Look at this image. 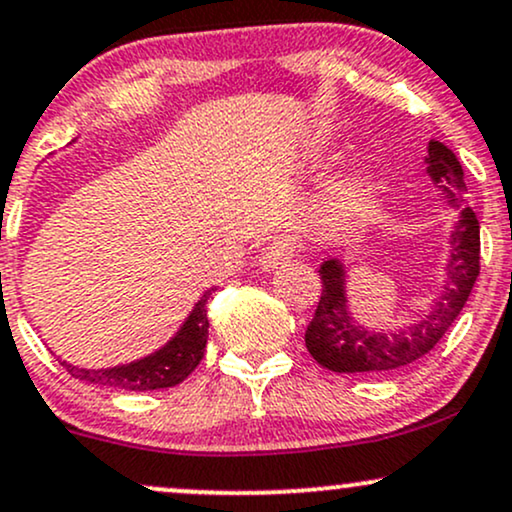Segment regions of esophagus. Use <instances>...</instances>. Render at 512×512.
<instances>
[{"label": "esophagus", "instance_id": "1", "mask_svg": "<svg viewBox=\"0 0 512 512\" xmlns=\"http://www.w3.org/2000/svg\"><path fill=\"white\" fill-rule=\"evenodd\" d=\"M298 252H300V240L298 238L281 236V238L272 240V243H269L267 248H264L262 257H260V267L262 269H269V272H272V269H279L281 264H286L288 260H293V257L298 255Z\"/></svg>", "mask_w": 512, "mask_h": 512}]
</instances>
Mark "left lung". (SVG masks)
Returning a JSON list of instances; mask_svg holds the SVG:
<instances>
[{
  "label": "left lung",
  "mask_w": 512,
  "mask_h": 512,
  "mask_svg": "<svg viewBox=\"0 0 512 512\" xmlns=\"http://www.w3.org/2000/svg\"><path fill=\"white\" fill-rule=\"evenodd\" d=\"M427 162L429 176L441 183L453 205H465L467 188L458 157L439 140H432ZM451 243L453 255L448 262V279L434 307L420 322L410 324L398 334H369L362 326H357L348 317L341 264L334 260L324 262L319 269L322 295H319L315 317L305 331V346L310 355L331 372L346 374L391 372L427 355L451 329L479 276V221L470 207L463 209Z\"/></svg>",
  "instance_id": "left-lung-1"
}]
</instances>
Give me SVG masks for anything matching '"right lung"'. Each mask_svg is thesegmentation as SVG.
<instances>
[{"instance_id":"right-lung-1","label":"right lung","mask_w":512,"mask_h":512,"mask_svg":"<svg viewBox=\"0 0 512 512\" xmlns=\"http://www.w3.org/2000/svg\"><path fill=\"white\" fill-rule=\"evenodd\" d=\"M209 295H212L209 291L202 295L200 303L195 305V310L190 312V317L186 319V324H183L181 331L174 336V341H169L162 350L145 357V360L109 369H80L66 365V362H61V365L66 367V372H69L71 377L85 381V384L112 386V389L123 391H155L181 384V381L200 365L202 355H205L209 329Z\"/></svg>"}]
</instances>
